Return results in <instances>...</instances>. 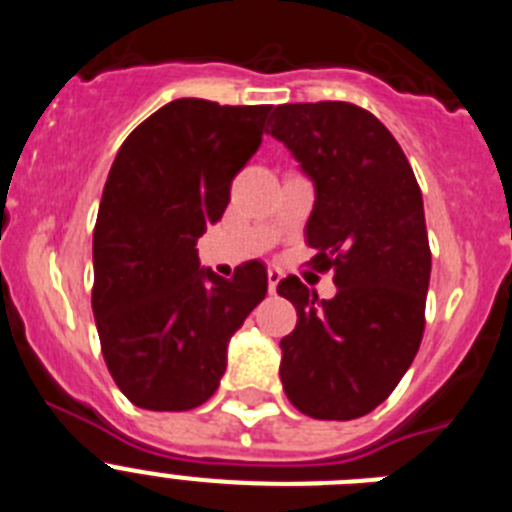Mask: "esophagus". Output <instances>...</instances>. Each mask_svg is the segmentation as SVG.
Returning a JSON list of instances; mask_svg holds the SVG:
<instances>
[{
	"mask_svg": "<svg viewBox=\"0 0 512 512\" xmlns=\"http://www.w3.org/2000/svg\"><path fill=\"white\" fill-rule=\"evenodd\" d=\"M279 279H282V271H279V269H269V292H274V289H277Z\"/></svg>",
	"mask_w": 512,
	"mask_h": 512,
	"instance_id": "obj_1",
	"label": "esophagus"
}]
</instances>
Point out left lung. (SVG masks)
Wrapping results in <instances>:
<instances>
[{
    "label": "left lung",
    "mask_w": 512,
    "mask_h": 512,
    "mask_svg": "<svg viewBox=\"0 0 512 512\" xmlns=\"http://www.w3.org/2000/svg\"><path fill=\"white\" fill-rule=\"evenodd\" d=\"M269 125L315 184L310 264L333 271L338 287L333 300H318L297 277L279 282L297 310L279 343V377L300 413L361 418L392 395L423 341L431 282L423 194L400 143L356 104H279Z\"/></svg>",
    "instance_id": "1"
}]
</instances>
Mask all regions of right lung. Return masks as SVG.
I'll return each mask as SVG.
<instances>
[{
  "mask_svg": "<svg viewBox=\"0 0 512 512\" xmlns=\"http://www.w3.org/2000/svg\"><path fill=\"white\" fill-rule=\"evenodd\" d=\"M269 110L174 99L117 151L94 225L92 310L104 364L138 408L182 413L210 400L230 336L266 297L261 261L223 279L200 269L194 246L223 217Z\"/></svg>",
  "mask_w": 512,
  "mask_h": 512,
  "instance_id": "obj_1",
  "label": "right lung"
}]
</instances>
